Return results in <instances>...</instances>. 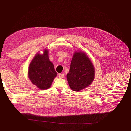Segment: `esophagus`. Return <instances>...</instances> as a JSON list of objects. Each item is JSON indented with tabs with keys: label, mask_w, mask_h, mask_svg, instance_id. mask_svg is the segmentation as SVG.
<instances>
[{
	"label": "esophagus",
	"mask_w": 131,
	"mask_h": 131,
	"mask_svg": "<svg viewBox=\"0 0 131 131\" xmlns=\"http://www.w3.org/2000/svg\"><path fill=\"white\" fill-rule=\"evenodd\" d=\"M64 76H65V74L64 73H60L59 74V77L60 78H63V77H64Z\"/></svg>",
	"instance_id": "obj_1"
}]
</instances>
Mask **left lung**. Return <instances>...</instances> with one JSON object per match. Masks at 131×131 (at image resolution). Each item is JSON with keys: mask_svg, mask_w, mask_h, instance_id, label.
I'll use <instances>...</instances> for the list:
<instances>
[{"mask_svg": "<svg viewBox=\"0 0 131 131\" xmlns=\"http://www.w3.org/2000/svg\"><path fill=\"white\" fill-rule=\"evenodd\" d=\"M66 77L70 88L75 91L84 89L92 83L95 78V68L86 53L80 51L74 52Z\"/></svg>", "mask_w": 131, "mask_h": 131, "instance_id": "left-lung-1", "label": "left lung"}]
</instances>
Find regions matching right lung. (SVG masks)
<instances>
[{"label":"right lung","instance_id":"add662e5","mask_svg":"<svg viewBox=\"0 0 131 131\" xmlns=\"http://www.w3.org/2000/svg\"><path fill=\"white\" fill-rule=\"evenodd\" d=\"M57 76L54 65L49 60V50L44 49L41 54L37 53L28 69V77L32 83L40 90L48 89Z\"/></svg>","mask_w":131,"mask_h":131}]
</instances>
